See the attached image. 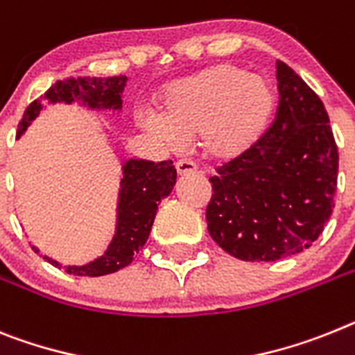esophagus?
I'll return each instance as SVG.
<instances>
[{"label":"esophagus","mask_w":355,"mask_h":355,"mask_svg":"<svg viewBox=\"0 0 355 355\" xmlns=\"http://www.w3.org/2000/svg\"><path fill=\"white\" fill-rule=\"evenodd\" d=\"M175 171L180 175H190L196 172V165L190 159H180V162H175Z\"/></svg>","instance_id":"obj_1"}]
</instances>
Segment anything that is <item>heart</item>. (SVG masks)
I'll use <instances>...</instances> for the list:
<instances>
[{
  "instance_id": "1",
  "label": "heart",
  "mask_w": 355,
  "mask_h": 355,
  "mask_svg": "<svg viewBox=\"0 0 355 355\" xmlns=\"http://www.w3.org/2000/svg\"><path fill=\"white\" fill-rule=\"evenodd\" d=\"M162 116L141 114L148 131L172 147L199 138L205 156L235 162L259 144L275 111L266 78L237 64H215L166 86Z\"/></svg>"
}]
</instances>
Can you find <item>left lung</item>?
Listing matches in <instances>:
<instances>
[{
    "label": "left lung",
    "instance_id": "left-lung-1",
    "mask_svg": "<svg viewBox=\"0 0 355 355\" xmlns=\"http://www.w3.org/2000/svg\"><path fill=\"white\" fill-rule=\"evenodd\" d=\"M275 120L246 156L210 178L208 233L241 260L275 262L313 246L332 215L338 145L329 114L298 75L277 60Z\"/></svg>",
    "mask_w": 355,
    "mask_h": 355
}]
</instances>
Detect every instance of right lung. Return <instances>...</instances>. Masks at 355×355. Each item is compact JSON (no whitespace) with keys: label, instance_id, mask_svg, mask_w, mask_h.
Returning <instances> with one entry per match:
<instances>
[{"label":"right lung","instance_id":"obj_1","mask_svg":"<svg viewBox=\"0 0 355 355\" xmlns=\"http://www.w3.org/2000/svg\"><path fill=\"white\" fill-rule=\"evenodd\" d=\"M127 77H69L66 80H57L44 93L42 100H33L26 107L25 114L17 125V138L25 132L26 127L42 109L41 102L48 100L51 104L66 102L71 104L75 100H83L89 107L120 109L122 95ZM175 184V168L171 159L166 162H144V159H129L123 165L122 190L118 202V226L113 242L109 244L104 255L95 259L89 264L68 266L66 272L78 277H104L109 272L125 268L132 262L135 255L147 242L148 233L153 228L157 205L172 192ZM35 250V248H33ZM37 251V250H35ZM51 266H59L50 257H42Z\"/></svg>","mask_w":355,"mask_h":355}]
</instances>
